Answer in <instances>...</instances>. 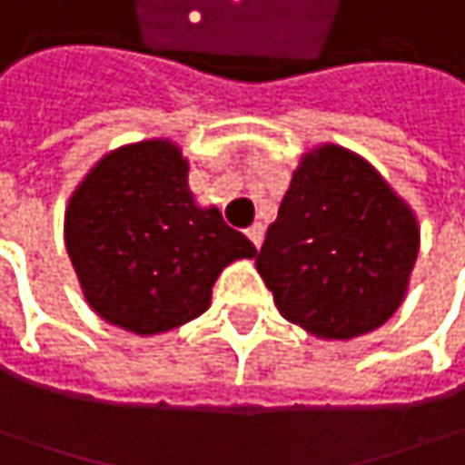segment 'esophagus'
<instances>
[{"label": "esophagus", "mask_w": 465, "mask_h": 465, "mask_svg": "<svg viewBox=\"0 0 465 465\" xmlns=\"http://www.w3.org/2000/svg\"><path fill=\"white\" fill-rule=\"evenodd\" d=\"M247 239H250L255 247H261V242H263V226H261V223H252V226L247 229Z\"/></svg>", "instance_id": "obj_1"}]
</instances>
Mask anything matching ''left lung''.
<instances>
[{
    "instance_id": "1",
    "label": "left lung",
    "mask_w": 465,
    "mask_h": 465,
    "mask_svg": "<svg viewBox=\"0 0 465 465\" xmlns=\"http://www.w3.org/2000/svg\"><path fill=\"white\" fill-rule=\"evenodd\" d=\"M418 244L412 210L378 170L327 143L292 173L255 266L287 322L349 341L400 309Z\"/></svg>"
}]
</instances>
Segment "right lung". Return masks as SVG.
<instances>
[{
	"label": "right lung",
	"instance_id": "obj_1",
	"mask_svg": "<svg viewBox=\"0 0 465 465\" xmlns=\"http://www.w3.org/2000/svg\"><path fill=\"white\" fill-rule=\"evenodd\" d=\"M65 250L93 312L135 335L207 312L218 274L255 244L218 207H196L189 162L173 141L106 153L65 210Z\"/></svg>",
	"mask_w": 465,
	"mask_h": 465
}]
</instances>
